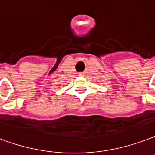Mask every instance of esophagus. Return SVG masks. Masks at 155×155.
Listing matches in <instances>:
<instances>
[{
  "label": "esophagus",
  "instance_id": "1",
  "mask_svg": "<svg viewBox=\"0 0 155 155\" xmlns=\"http://www.w3.org/2000/svg\"><path fill=\"white\" fill-rule=\"evenodd\" d=\"M79 75H80V76H83L84 73H79Z\"/></svg>",
  "mask_w": 155,
  "mask_h": 155
}]
</instances>
